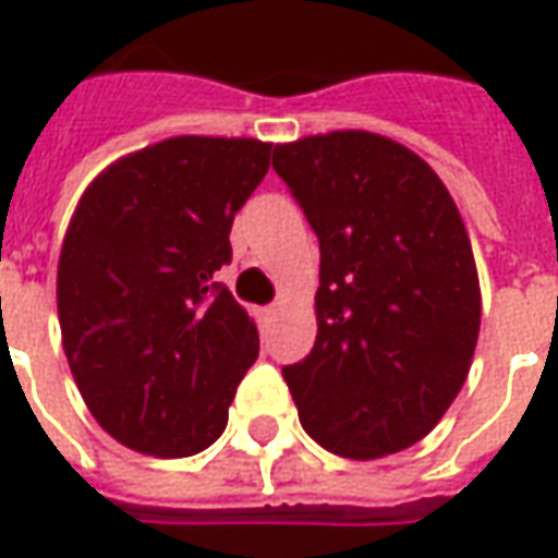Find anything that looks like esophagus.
Wrapping results in <instances>:
<instances>
[{
    "label": "esophagus",
    "mask_w": 558,
    "mask_h": 558,
    "mask_svg": "<svg viewBox=\"0 0 558 558\" xmlns=\"http://www.w3.org/2000/svg\"><path fill=\"white\" fill-rule=\"evenodd\" d=\"M275 314H278V307H275V305H268V307H259V319H263V323H268V319L275 317Z\"/></svg>",
    "instance_id": "esophagus-1"
}]
</instances>
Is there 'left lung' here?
I'll use <instances>...</instances> for the list:
<instances>
[{"instance_id": "1", "label": "left lung", "mask_w": 558, "mask_h": 558, "mask_svg": "<svg viewBox=\"0 0 558 558\" xmlns=\"http://www.w3.org/2000/svg\"><path fill=\"white\" fill-rule=\"evenodd\" d=\"M271 166L319 241L317 341L283 365L299 420L338 456L399 453L453 404L481 332L462 217L414 150L374 132L278 144Z\"/></svg>"}]
</instances>
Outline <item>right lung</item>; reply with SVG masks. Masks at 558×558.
Instances as JSON below:
<instances>
[{
	"label": "right lung",
	"mask_w": 558,
	"mask_h": 558,
	"mask_svg": "<svg viewBox=\"0 0 558 558\" xmlns=\"http://www.w3.org/2000/svg\"><path fill=\"white\" fill-rule=\"evenodd\" d=\"M268 157L253 138L181 135L114 162L77 202L57 271L62 347L89 414L138 453L211 447L259 356L217 271Z\"/></svg>",
	"instance_id": "obj_1"
}]
</instances>
